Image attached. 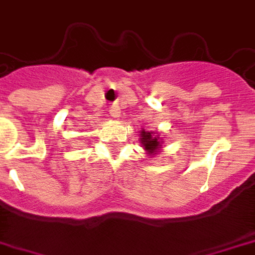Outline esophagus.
<instances>
[{"label":"esophagus","mask_w":255,"mask_h":255,"mask_svg":"<svg viewBox=\"0 0 255 255\" xmlns=\"http://www.w3.org/2000/svg\"><path fill=\"white\" fill-rule=\"evenodd\" d=\"M109 112H110V116H112L113 119H119V117H120V113H121L120 107H119V106H117V105L112 106Z\"/></svg>","instance_id":"esophagus-1"}]
</instances>
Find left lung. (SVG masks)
<instances>
[{
  "label": "left lung",
  "instance_id": "obj_1",
  "mask_svg": "<svg viewBox=\"0 0 255 255\" xmlns=\"http://www.w3.org/2000/svg\"><path fill=\"white\" fill-rule=\"evenodd\" d=\"M162 139H160V136L156 135L155 132H152V131H145V129H142L141 131V143L142 146H143V149L148 152V155H155L157 152V149H160L162 148Z\"/></svg>",
  "mask_w": 255,
  "mask_h": 255
}]
</instances>
